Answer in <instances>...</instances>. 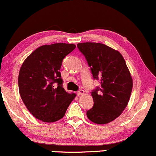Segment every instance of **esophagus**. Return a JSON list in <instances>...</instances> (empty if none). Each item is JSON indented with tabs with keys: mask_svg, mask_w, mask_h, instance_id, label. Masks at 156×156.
I'll return each instance as SVG.
<instances>
[{
	"mask_svg": "<svg viewBox=\"0 0 156 156\" xmlns=\"http://www.w3.org/2000/svg\"><path fill=\"white\" fill-rule=\"evenodd\" d=\"M77 94H78V96H80V95H83V94H84V91H83V89H80L79 91H78V93H77Z\"/></svg>",
	"mask_w": 156,
	"mask_h": 156,
	"instance_id": "obj_1",
	"label": "esophagus"
}]
</instances>
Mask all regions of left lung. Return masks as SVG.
I'll use <instances>...</instances> for the list:
<instances>
[{
	"mask_svg": "<svg viewBox=\"0 0 156 156\" xmlns=\"http://www.w3.org/2000/svg\"><path fill=\"white\" fill-rule=\"evenodd\" d=\"M77 46L91 67L93 78L101 81V87L91 92L94 106L86 115L93 123L106 124L126 108L133 87L132 77L119 51L99 43H80Z\"/></svg>",
	"mask_w": 156,
	"mask_h": 156,
	"instance_id": "1",
	"label": "left lung"
}]
</instances>
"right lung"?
Segmentation results:
<instances>
[{
	"mask_svg": "<svg viewBox=\"0 0 156 156\" xmlns=\"http://www.w3.org/2000/svg\"><path fill=\"white\" fill-rule=\"evenodd\" d=\"M72 44L44 45L36 48L22 63L18 77L19 91L30 112L46 123L57 121L65 116L76 97L62 87V60L76 48ZM56 83L58 86L53 85Z\"/></svg>",
	"mask_w": 156,
	"mask_h": 156,
	"instance_id": "right-lung-1",
	"label": "right lung"
}]
</instances>
